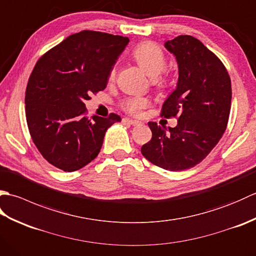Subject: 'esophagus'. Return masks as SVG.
<instances>
[{
  "instance_id": "esophagus-1",
  "label": "esophagus",
  "mask_w": 256,
  "mask_h": 256,
  "mask_svg": "<svg viewBox=\"0 0 256 256\" xmlns=\"http://www.w3.org/2000/svg\"><path fill=\"white\" fill-rule=\"evenodd\" d=\"M122 121H123V123H124V124L134 125V126H135V125H140V124H142V123H140V121H135V120H130V118H123Z\"/></svg>"
}]
</instances>
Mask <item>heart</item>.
I'll return each mask as SVG.
<instances>
[{
  "instance_id": "obj_1",
  "label": "heart",
  "mask_w": 256,
  "mask_h": 256,
  "mask_svg": "<svg viewBox=\"0 0 256 256\" xmlns=\"http://www.w3.org/2000/svg\"><path fill=\"white\" fill-rule=\"evenodd\" d=\"M133 58L138 66L148 74L150 77H157L165 68L166 57L162 48L153 42H143L134 48L132 52ZM116 67L111 69L110 80L116 78ZM164 81V80H162ZM150 106V100L144 96H128L122 102V108L125 112L132 116H140L144 108Z\"/></svg>"
}]
</instances>
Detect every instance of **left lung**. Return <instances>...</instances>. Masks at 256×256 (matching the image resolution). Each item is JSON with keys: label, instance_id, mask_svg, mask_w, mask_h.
I'll list each match as a JSON object with an SVG mask.
<instances>
[{"label": "left lung", "instance_id": "1", "mask_svg": "<svg viewBox=\"0 0 256 256\" xmlns=\"http://www.w3.org/2000/svg\"><path fill=\"white\" fill-rule=\"evenodd\" d=\"M176 57L178 82L160 116L175 128L148 122L152 138L140 152L166 170H189L204 160L224 135L231 108V80L224 64L197 38L180 35L165 42Z\"/></svg>", "mask_w": 256, "mask_h": 256}]
</instances>
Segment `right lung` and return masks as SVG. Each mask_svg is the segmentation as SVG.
Instances as JSON below:
<instances>
[{
  "instance_id": "right-lung-1",
  "label": "right lung",
  "mask_w": 256,
  "mask_h": 256,
  "mask_svg": "<svg viewBox=\"0 0 256 256\" xmlns=\"http://www.w3.org/2000/svg\"><path fill=\"white\" fill-rule=\"evenodd\" d=\"M128 37L82 30L68 36L35 64L25 94L26 121L42 157L64 172H74L94 160L106 130L121 121L86 116L84 101L104 90L111 69Z\"/></svg>"
}]
</instances>
